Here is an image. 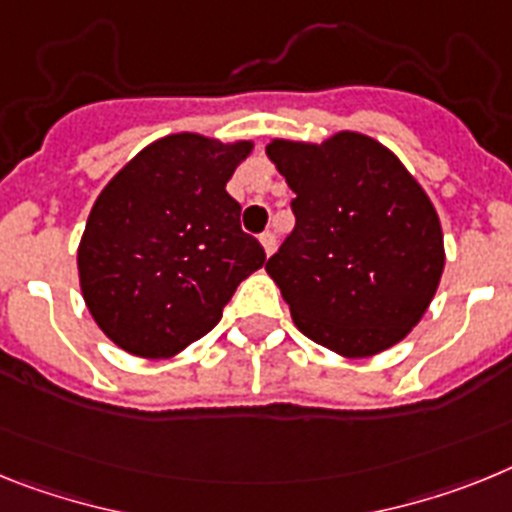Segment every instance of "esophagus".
I'll use <instances>...</instances> for the list:
<instances>
[{"instance_id": "1", "label": "esophagus", "mask_w": 512, "mask_h": 512, "mask_svg": "<svg viewBox=\"0 0 512 512\" xmlns=\"http://www.w3.org/2000/svg\"><path fill=\"white\" fill-rule=\"evenodd\" d=\"M260 242H262V250H265V255H273V252H275V244H278V242H275V234H273V231H265V234H260Z\"/></svg>"}]
</instances>
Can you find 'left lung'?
I'll use <instances>...</instances> for the list:
<instances>
[{
    "instance_id": "left-lung-1",
    "label": "left lung",
    "mask_w": 512,
    "mask_h": 512,
    "mask_svg": "<svg viewBox=\"0 0 512 512\" xmlns=\"http://www.w3.org/2000/svg\"><path fill=\"white\" fill-rule=\"evenodd\" d=\"M296 226L265 270L309 340L345 358L397 345L443 273L433 203L379 141L342 131L322 144L273 141Z\"/></svg>"
}]
</instances>
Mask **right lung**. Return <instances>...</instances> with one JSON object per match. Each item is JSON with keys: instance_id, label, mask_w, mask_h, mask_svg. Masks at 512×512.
Instances as JSON below:
<instances>
[{"instance_id": "add662e5", "label": "right lung", "mask_w": 512, "mask_h": 512, "mask_svg": "<svg viewBox=\"0 0 512 512\" xmlns=\"http://www.w3.org/2000/svg\"><path fill=\"white\" fill-rule=\"evenodd\" d=\"M252 151L198 133L164 136L105 185L79 244V283L100 330L126 353L170 358L211 332L265 262L226 182Z\"/></svg>"}]
</instances>
